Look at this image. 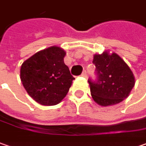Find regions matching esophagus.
Masks as SVG:
<instances>
[{
	"instance_id": "34e87169",
	"label": "esophagus",
	"mask_w": 146,
	"mask_h": 146,
	"mask_svg": "<svg viewBox=\"0 0 146 146\" xmlns=\"http://www.w3.org/2000/svg\"><path fill=\"white\" fill-rule=\"evenodd\" d=\"M81 76H82V77H83V78H86V76H87V75H86V71L84 70V71L82 72V73L81 74Z\"/></svg>"
}]
</instances>
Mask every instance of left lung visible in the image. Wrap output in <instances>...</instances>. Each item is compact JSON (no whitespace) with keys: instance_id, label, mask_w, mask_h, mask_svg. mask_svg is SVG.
I'll use <instances>...</instances> for the list:
<instances>
[{"instance_id":"left-lung-1","label":"left lung","mask_w":146,"mask_h":146,"mask_svg":"<svg viewBox=\"0 0 146 146\" xmlns=\"http://www.w3.org/2000/svg\"><path fill=\"white\" fill-rule=\"evenodd\" d=\"M96 80L88 79L93 100L101 106L122 102L135 85V78L128 65L116 53L105 51L95 54Z\"/></svg>"}]
</instances>
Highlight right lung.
<instances>
[{
    "mask_svg": "<svg viewBox=\"0 0 146 146\" xmlns=\"http://www.w3.org/2000/svg\"><path fill=\"white\" fill-rule=\"evenodd\" d=\"M66 52L59 46L38 51L23 63L20 79L29 95L42 105H55L66 96L75 78L64 58Z\"/></svg>",
    "mask_w": 146,
    "mask_h": 146,
    "instance_id": "obj_1",
    "label": "right lung"
}]
</instances>
